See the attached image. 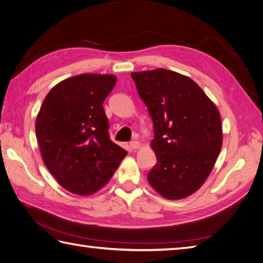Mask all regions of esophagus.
Returning a JSON list of instances; mask_svg holds the SVG:
<instances>
[{
  "label": "esophagus",
  "mask_w": 263,
  "mask_h": 263,
  "mask_svg": "<svg viewBox=\"0 0 263 263\" xmlns=\"http://www.w3.org/2000/svg\"><path fill=\"white\" fill-rule=\"evenodd\" d=\"M140 142H138V141H131L130 142V147L131 149H133V150H136V149H139L140 147Z\"/></svg>",
  "instance_id": "1"
}]
</instances>
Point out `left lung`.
Masks as SVG:
<instances>
[{
	"mask_svg": "<svg viewBox=\"0 0 263 263\" xmlns=\"http://www.w3.org/2000/svg\"><path fill=\"white\" fill-rule=\"evenodd\" d=\"M131 77L153 121L151 146L158 162L147 181L165 199L189 197L204 183L220 153V113L182 74L157 69Z\"/></svg>",
	"mask_w": 263,
	"mask_h": 263,
	"instance_id": "1",
	"label": "left lung"
}]
</instances>
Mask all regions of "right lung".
<instances>
[{
    "label": "right lung",
    "mask_w": 263,
    "mask_h": 263,
    "mask_svg": "<svg viewBox=\"0 0 263 263\" xmlns=\"http://www.w3.org/2000/svg\"><path fill=\"white\" fill-rule=\"evenodd\" d=\"M112 74H81L57 84L36 117L43 162L64 189L89 196L104 186L127 152L113 143L105 98L116 85Z\"/></svg>",
    "instance_id": "right-lung-1"
}]
</instances>
